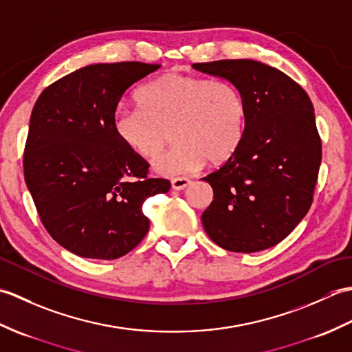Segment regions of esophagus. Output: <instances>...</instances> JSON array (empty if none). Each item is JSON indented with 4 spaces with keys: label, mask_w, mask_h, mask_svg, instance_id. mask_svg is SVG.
<instances>
[{
    "label": "esophagus",
    "mask_w": 352,
    "mask_h": 352,
    "mask_svg": "<svg viewBox=\"0 0 352 352\" xmlns=\"http://www.w3.org/2000/svg\"><path fill=\"white\" fill-rule=\"evenodd\" d=\"M189 184H190V180H189V178H184V177H175V178H172V180H170V186H172V189H174V190H184Z\"/></svg>",
    "instance_id": "esophagus-1"
}]
</instances>
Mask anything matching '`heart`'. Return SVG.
Instances as JSON below:
<instances>
[{
  "label": "heart",
  "mask_w": 352,
  "mask_h": 352,
  "mask_svg": "<svg viewBox=\"0 0 352 352\" xmlns=\"http://www.w3.org/2000/svg\"><path fill=\"white\" fill-rule=\"evenodd\" d=\"M136 102L138 109L116 110L113 133L119 144L148 162L158 159L172 133L176 145L154 164L162 175L227 162L243 139L246 104L228 81L172 72L142 87Z\"/></svg>",
  "instance_id": "obj_1"
}]
</instances>
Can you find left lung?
Segmentation results:
<instances>
[{
  "label": "left lung",
  "instance_id": "1",
  "mask_svg": "<svg viewBox=\"0 0 352 352\" xmlns=\"http://www.w3.org/2000/svg\"><path fill=\"white\" fill-rule=\"evenodd\" d=\"M228 80L246 104L236 153L203 180L213 201L201 221L221 248L257 252L286 239L307 214L318 182L322 142L307 92L286 74L248 58L195 63Z\"/></svg>",
  "mask_w": 352,
  "mask_h": 352
}]
</instances>
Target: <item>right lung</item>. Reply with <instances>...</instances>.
Instances as JSON below:
<instances>
[{
  "mask_svg": "<svg viewBox=\"0 0 352 352\" xmlns=\"http://www.w3.org/2000/svg\"><path fill=\"white\" fill-rule=\"evenodd\" d=\"M160 65L98 63L71 72L37 98L24 151V178L45 230L85 258L115 260L149 230L144 201L166 193L146 160L119 144L113 115L122 95Z\"/></svg>",
  "mask_w": 352,
  "mask_h": 352,
  "instance_id": "obj_1",
  "label": "right lung"
}]
</instances>
